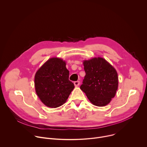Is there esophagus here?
Returning a JSON list of instances; mask_svg holds the SVG:
<instances>
[{"instance_id":"34e87169","label":"esophagus","mask_w":147,"mask_h":147,"mask_svg":"<svg viewBox=\"0 0 147 147\" xmlns=\"http://www.w3.org/2000/svg\"><path fill=\"white\" fill-rule=\"evenodd\" d=\"M74 84L75 86H78L80 85V81H76L74 82Z\"/></svg>"}]
</instances>
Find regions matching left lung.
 <instances>
[{
	"mask_svg": "<svg viewBox=\"0 0 147 147\" xmlns=\"http://www.w3.org/2000/svg\"><path fill=\"white\" fill-rule=\"evenodd\" d=\"M86 76L80 86L90 102L97 107L108 105L116 93L117 73L103 58H93L83 62Z\"/></svg>",
	"mask_w": 147,
	"mask_h": 147,
	"instance_id": "8db88e82",
	"label": "left lung"
}]
</instances>
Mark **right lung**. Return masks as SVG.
I'll use <instances>...</instances> for the list:
<instances>
[{
	"label": "right lung",
	"mask_w": 147,
	"mask_h": 147,
	"mask_svg": "<svg viewBox=\"0 0 147 147\" xmlns=\"http://www.w3.org/2000/svg\"><path fill=\"white\" fill-rule=\"evenodd\" d=\"M69 77L65 61L57 57L49 59L37 71L35 76V91L47 107L57 108L66 101L74 88Z\"/></svg>",
	"instance_id": "obj_1"
}]
</instances>
